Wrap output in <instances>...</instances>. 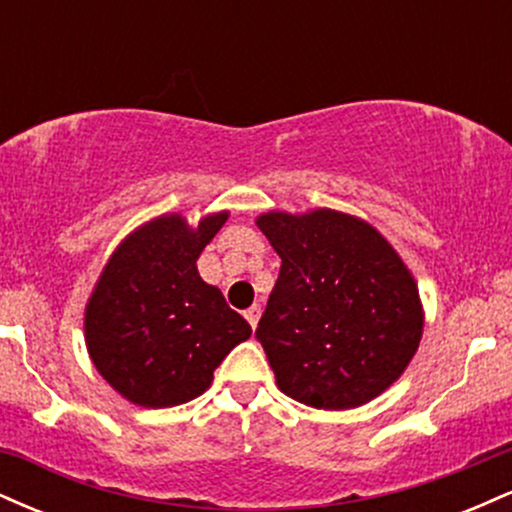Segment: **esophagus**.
<instances>
[{
    "mask_svg": "<svg viewBox=\"0 0 512 512\" xmlns=\"http://www.w3.org/2000/svg\"><path fill=\"white\" fill-rule=\"evenodd\" d=\"M245 320H248L252 330H255L257 322H260V308H257V305H252V308L245 310Z\"/></svg>",
    "mask_w": 512,
    "mask_h": 512,
    "instance_id": "34e87169",
    "label": "esophagus"
}]
</instances>
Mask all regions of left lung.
Masks as SVG:
<instances>
[{
  "mask_svg": "<svg viewBox=\"0 0 512 512\" xmlns=\"http://www.w3.org/2000/svg\"><path fill=\"white\" fill-rule=\"evenodd\" d=\"M257 228L281 257L255 332L279 390L327 411L383 395L424 334L419 286L397 250L334 209L267 211Z\"/></svg>",
  "mask_w": 512,
  "mask_h": 512,
  "instance_id": "8db88e82",
  "label": "left lung"
}]
</instances>
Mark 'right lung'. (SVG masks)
I'll list each match as a JSON object with an SVG mask.
<instances>
[{
	"mask_svg": "<svg viewBox=\"0 0 512 512\" xmlns=\"http://www.w3.org/2000/svg\"><path fill=\"white\" fill-rule=\"evenodd\" d=\"M228 221L216 211L190 226L163 214L134 228L98 276L84 313L86 349L103 380L137 407L166 409L202 395L250 325L197 272Z\"/></svg>",
	"mask_w": 512,
	"mask_h": 512,
	"instance_id": "1",
	"label": "right lung"
}]
</instances>
